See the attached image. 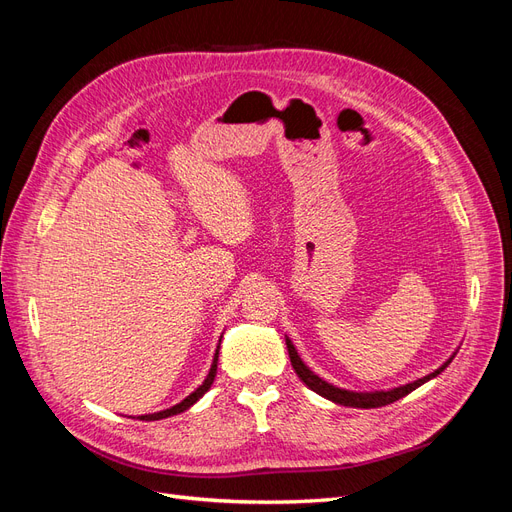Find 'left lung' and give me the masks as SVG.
<instances>
[{
  "label": "left lung",
  "instance_id": "1",
  "mask_svg": "<svg viewBox=\"0 0 512 512\" xmlns=\"http://www.w3.org/2000/svg\"><path fill=\"white\" fill-rule=\"evenodd\" d=\"M286 346H288V356H290L292 369L297 371V376L301 378V382H305L307 389H312L320 397L333 401V404L348 406V408H380V406H389V404H393V401H397L401 397H406L408 393L416 391L418 386H423L425 382L440 376L442 371L448 365H451V361L455 359V354H457V350H455L436 371H431V374L418 378L414 382L393 386V389H386V391L384 389H380V391H348V389H339V386H335V384H331L327 380H322L318 374H314V371L303 363L297 348H294V344L290 342V337H286Z\"/></svg>",
  "mask_w": 512,
  "mask_h": 512
}]
</instances>
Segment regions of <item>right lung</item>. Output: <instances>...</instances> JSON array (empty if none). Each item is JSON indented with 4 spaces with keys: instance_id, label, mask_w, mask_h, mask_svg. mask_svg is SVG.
<instances>
[{
    "instance_id": "1",
    "label": "right lung",
    "mask_w": 512,
    "mask_h": 512,
    "mask_svg": "<svg viewBox=\"0 0 512 512\" xmlns=\"http://www.w3.org/2000/svg\"><path fill=\"white\" fill-rule=\"evenodd\" d=\"M220 342H222V337H220ZM218 356H220V344H218V348H215L213 363H211V369H209V374H207L205 382L200 384L194 393H190L188 397H185L183 401H179V404L173 406V408H166V410L153 412V414H141V416H138V421H160V418L175 416V414H181V412H185L188 408H192V406L196 404V401L211 389V384H213V380H215V374H218Z\"/></svg>"
}]
</instances>
